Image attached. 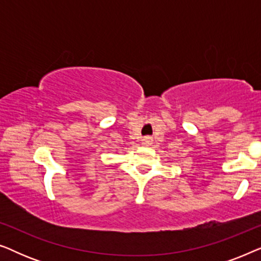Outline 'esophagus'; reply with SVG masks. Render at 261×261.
I'll list each match as a JSON object with an SVG mask.
<instances>
[{
    "mask_svg": "<svg viewBox=\"0 0 261 261\" xmlns=\"http://www.w3.org/2000/svg\"><path fill=\"white\" fill-rule=\"evenodd\" d=\"M153 139L151 137H145L144 139H142V144H144L145 146H149L152 144Z\"/></svg>",
    "mask_w": 261,
    "mask_h": 261,
    "instance_id": "34e87169",
    "label": "esophagus"
}]
</instances>
